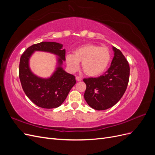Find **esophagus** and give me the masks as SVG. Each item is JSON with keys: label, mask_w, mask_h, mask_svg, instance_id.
I'll return each instance as SVG.
<instances>
[{"label": "esophagus", "mask_w": 155, "mask_h": 155, "mask_svg": "<svg viewBox=\"0 0 155 155\" xmlns=\"http://www.w3.org/2000/svg\"><path fill=\"white\" fill-rule=\"evenodd\" d=\"M76 81H81L82 79H81V78H80V77L76 76Z\"/></svg>", "instance_id": "obj_1"}]
</instances>
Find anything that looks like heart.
Listing matches in <instances>:
<instances>
[{
	"mask_svg": "<svg viewBox=\"0 0 155 155\" xmlns=\"http://www.w3.org/2000/svg\"><path fill=\"white\" fill-rule=\"evenodd\" d=\"M110 50L94 44H86L77 48L74 54L67 53L65 59L70 71L74 72L82 61V68L86 75L96 77L105 72L110 60Z\"/></svg>",
	"mask_w": 155,
	"mask_h": 155,
	"instance_id": "b5f03b06",
	"label": "heart"
}]
</instances>
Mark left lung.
Instances as JSON below:
<instances>
[{
    "label": "left lung",
    "instance_id": "left-lung-1",
    "mask_svg": "<svg viewBox=\"0 0 155 155\" xmlns=\"http://www.w3.org/2000/svg\"><path fill=\"white\" fill-rule=\"evenodd\" d=\"M114 58L105 74L98 78L84 79L87 85L84 97L88 105L97 110L116 105L127 87L130 68L121 51L112 46Z\"/></svg>",
    "mask_w": 155,
    "mask_h": 155
}]
</instances>
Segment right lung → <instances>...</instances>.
I'll use <instances>...</instances> for the list:
<instances>
[{
	"instance_id": "1",
	"label": "right lung",
	"mask_w": 155,
	"mask_h": 155,
	"mask_svg": "<svg viewBox=\"0 0 155 155\" xmlns=\"http://www.w3.org/2000/svg\"><path fill=\"white\" fill-rule=\"evenodd\" d=\"M45 51L57 56V65L52 76L47 78L37 77L29 67V59L35 51ZM65 61V49L63 45L55 42H41L33 45L22 54L19 64V78L27 97L44 109H54L61 105L70 91L76 84L73 75L62 67Z\"/></svg>"
}]
</instances>
